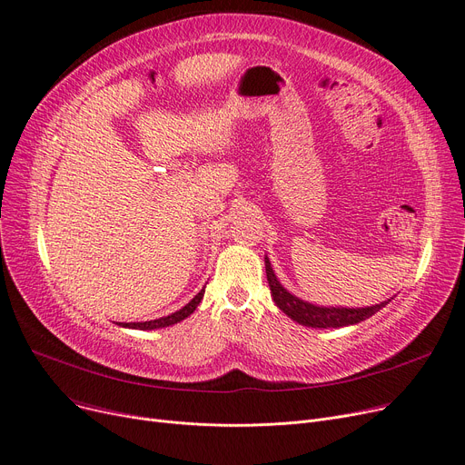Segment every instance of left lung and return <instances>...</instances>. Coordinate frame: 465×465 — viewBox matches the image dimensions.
I'll return each instance as SVG.
<instances>
[{
	"instance_id": "obj_1",
	"label": "left lung",
	"mask_w": 465,
	"mask_h": 465,
	"mask_svg": "<svg viewBox=\"0 0 465 465\" xmlns=\"http://www.w3.org/2000/svg\"><path fill=\"white\" fill-rule=\"evenodd\" d=\"M265 273H267V282H270L272 288V296L277 307L286 312L292 321L300 322L302 326L309 328H343L351 324H358L365 319H370L377 311H381L388 302H382L373 307H363V309H347V307H316L311 305L296 296H292L286 288L281 286L277 281L273 267L270 263V258L265 256Z\"/></svg>"
}]
</instances>
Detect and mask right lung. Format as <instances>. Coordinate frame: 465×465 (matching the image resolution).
<instances>
[{
    "label": "right lung",
    "mask_w": 465,
    "mask_h": 465,
    "mask_svg": "<svg viewBox=\"0 0 465 465\" xmlns=\"http://www.w3.org/2000/svg\"><path fill=\"white\" fill-rule=\"evenodd\" d=\"M203 292H205V288L190 303H186L183 309H179L173 314L162 316V319L149 321V322H130V324H122V326H124V328H134V330H156V328H165V326H171V324H177V322L184 321L186 316H190L195 311V307L200 305V302L203 300Z\"/></svg>",
    "instance_id": "obj_1"
}]
</instances>
